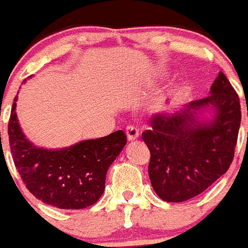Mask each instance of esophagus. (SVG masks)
Returning a JSON list of instances; mask_svg holds the SVG:
<instances>
[{"label":"esophagus","instance_id":"esophagus-1","mask_svg":"<svg viewBox=\"0 0 248 248\" xmlns=\"http://www.w3.org/2000/svg\"><path fill=\"white\" fill-rule=\"evenodd\" d=\"M125 133H126V137H128V140H130V141H133V140H137L140 135L139 129H138L135 125L126 126Z\"/></svg>","mask_w":248,"mask_h":248}]
</instances>
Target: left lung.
I'll return each instance as SVG.
<instances>
[{"label": "left lung", "mask_w": 248, "mask_h": 248, "mask_svg": "<svg viewBox=\"0 0 248 248\" xmlns=\"http://www.w3.org/2000/svg\"><path fill=\"white\" fill-rule=\"evenodd\" d=\"M210 93L179 113L155 114L149 122L151 128L143 133L150 150L149 177L161 200L183 202L198 196L229 170L233 160L240 98L222 72ZM207 108L214 110V118L201 122L198 113Z\"/></svg>", "instance_id": "left-lung-1"}]
</instances>
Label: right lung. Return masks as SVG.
I'll use <instances>...</instances> for the list:
<instances>
[{"instance_id": "1", "label": "right lung", "mask_w": 248, "mask_h": 248, "mask_svg": "<svg viewBox=\"0 0 248 248\" xmlns=\"http://www.w3.org/2000/svg\"><path fill=\"white\" fill-rule=\"evenodd\" d=\"M16 102L8 122L11 154L26 187L38 200L58 209L78 210L94 205L104 192L109 166L126 144L123 130L83 140L69 148H37L22 133Z\"/></svg>"}]
</instances>
